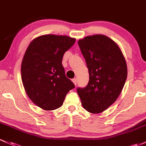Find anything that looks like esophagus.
Instances as JSON below:
<instances>
[{
	"instance_id": "obj_1",
	"label": "esophagus",
	"mask_w": 146,
	"mask_h": 146,
	"mask_svg": "<svg viewBox=\"0 0 146 146\" xmlns=\"http://www.w3.org/2000/svg\"><path fill=\"white\" fill-rule=\"evenodd\" d=\"M72 81L74 84H75V85H76V84H77V79H76V78H74V79H72Z\"/></svg>"
}]
</instances>
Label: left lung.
Wrapping results in <instances>:
<instances>
[{
  "label": "left lung",
  "mask_w": 146,
  "mask_h": 146,
  "mask_svg": "<svg viewBox=\"0 0 146 146\" xmlns=\"http://www.w3.org/2000/svg\"><path fill=\"white\" fill-rule=\"evenodd\" d=\"M88 68L89 81L77 88L83 106L92 113H99L115 102L127 76L126 61L119 46L102 35L88 36L78 42Z\"/></svg>",
  "instance_id": "left-lung-1"
}]
</instances>
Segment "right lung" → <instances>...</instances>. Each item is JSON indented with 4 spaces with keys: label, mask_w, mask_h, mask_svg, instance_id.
Listing matches in <instances>:
<instances>
[{
    "label": "right lung",
    "mask_w": 146,
    "mask_h": 146,
    "mask_svg": "<svg viewBox=\"0 0 146 146\" xmlns=\"http://www.w3.org/2000/svg\"><path fill=\"white\" fill-rule=\"evenodd\" d=\"M74 42L67 36L46 35L33 40L26 49L21 69L23 85L29 98L42 109L60 107L67 92L75 88L62 65L64 54Z\"/></svg>",
    "instance_id": "right-lung-1"
}]
</instances>
